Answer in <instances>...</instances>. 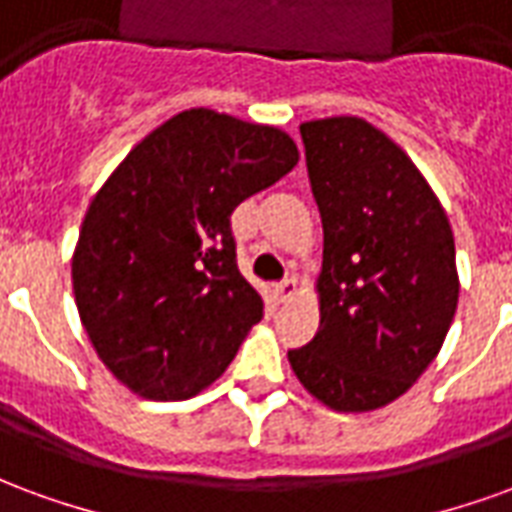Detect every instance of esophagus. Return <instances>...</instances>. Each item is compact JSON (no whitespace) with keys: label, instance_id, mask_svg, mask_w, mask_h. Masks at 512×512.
Listing matches in <instances>:
<instances>
[{"label":"esophagus","instance_id":"1","mask_svg":"<svg viewBox=\"0 0 512 512\" xmlns=\"http://www.w3.org/2000/svg\"><path fill=\"white\" fill-rule=\"evenodd\" d=\"M299 293V279L296 277H288V279H282L277 285V296L279 301H290L293 296Z\"/></svg>","mask_w":512,"mask_h":512}]
</instances>
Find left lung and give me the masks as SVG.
<instances>
[{
  "mask_svg": "<svg viewBox=\"0 0 512 512\" xmlns=\"http://www.w3.org/2000/svg\"><path fill=\"white\" fill-rule=\"evenodd\" d=\"M323 222L321 326L288 351L301 386L345 414L406 395L458 307L455 238L417 164L362 117L301 123Z\"/></svg>",
  "mask_w": 512,
  "mask_h": 512,
  "instance_id": "left-lung-1",
  "label": "left lung"
}]
</instances>
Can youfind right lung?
I'll list each match as a JSON object with an SVG mask.
<instances>
[{
  "label": "right lung",
  "instance_id": "add662e5",
  "mask_svg": "<svg viewBox=\"0 0 512 512\" xmlns=\"http://www.w3.org/2000/svg\"><path fill=\"white\" fill-rule=\"evenodd\" d=\"M299 164L282 128L186 109L153 128L87 208L71 277L106 370L147 400L200 395L263 299L235 263L230 213Z\"/></svg>",
  "mask_w": 512,
  "mask_h": 512
}]
</instances>
